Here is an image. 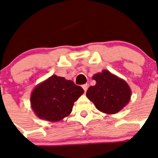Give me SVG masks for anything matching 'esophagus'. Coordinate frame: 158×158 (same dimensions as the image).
Segmentation results:
<instances>
[{
  "label": "esophagus",
  "mask_w": 158,
  "mask_h": 158,
  "mask_svg": "<svg viewBox=\"0 0 158 158\" xmlns=\"http://www.w3.org/2000/svg\"><path fill=\"white\" fill-rule=\"evenodd\" d=\"M82 88H83L84 91L86 92L87 91L88 88H89V84H85V85H82Z\"/></svg>",
  "instance_id": "esophagus-1"
}]
</instances>
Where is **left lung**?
<instances>
[{"instance_id": "1", "label": "left lung", "mask_w": 158, "mask_h": 158, "mask_svg": "<svg viewBox=\"0 0 158 158\" xmlns=\"http://www.w3.org/2000/svg\"><path fill=\"white\" fill-rule=\"evenodd\" d=\"M93 79L96 83L89 88L86 96L99 111L115 114L129 103L131 90L124 80L105 69L93 75Z\"/></svg>"}]
</instances>
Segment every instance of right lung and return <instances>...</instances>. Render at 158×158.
Returning <instances> with one entry per match:
<instances>
[{"label":"right lung","instance_id":"right-lung-1","mask_svg":"<svg viewBox=\"0 0 158 158\" xmlns=\"http://www.w3.org/2000/svg\"><path fill=\"white\" fill-rule=\"evenodd\" d=\"M83 93V89L72 81L52 75L35 88L31 104L39 118L57 122L70 114L74 102Z\"/></svg>","mask_w":158,"mask_h":158}]
</instances>
